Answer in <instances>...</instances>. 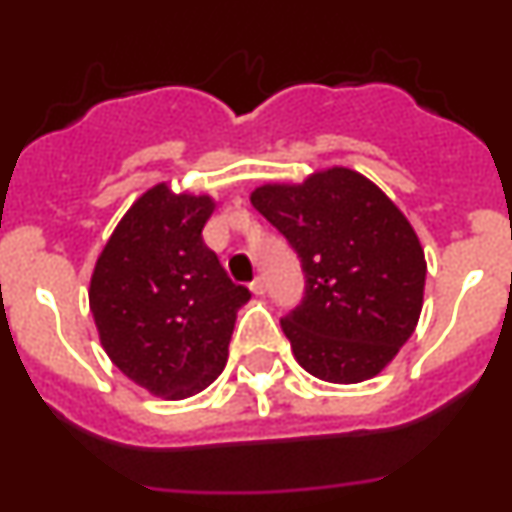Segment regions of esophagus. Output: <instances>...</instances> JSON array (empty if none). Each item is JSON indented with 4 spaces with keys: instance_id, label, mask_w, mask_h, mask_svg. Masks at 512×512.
<instances>
[{
    "instance_id": "obj_1",
    "label": "esophagus",
    "mask_w": 512,
    "mask_h": 512,
    "mask_svg": "<svg viewBox=\"0 0 512 512\" xmlns=\"http://www.w3.org/2000/svg\"><path fill=\"white\" fill-rule=\"evenodd\" d=\"M250 289H252V294H257V297H260V294H265V292H267L265 277H255V280H252Z\"/></svg>"
}]
</instances>
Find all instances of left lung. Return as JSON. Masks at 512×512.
I'll return each mask as SVG.
<instances>
[{
    "label": "left lung",
    "instance_id": "8db88e82",
    "mask_svg": "<svg viewBox=\"0 0 512 512\" xmlns=\"http://www.w3.org/2000/svg\"><path fill=\"white\" fill-rule=\"evenodd\" d=\"M250 203L287 237L307 277L302 304L280 322L297 364L329 384L381 374L423 307L426 257L406 215L344 165L260 185Z\"/></svg>",
    "mask_w": 512,
    "mask_h": 512
}]
</instances>
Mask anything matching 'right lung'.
I'll return each instance as SVG.
<instances>
[{"label":"right lung","instance_id":"right-lung-1","mask_svg":"<svg viewBox=\"0 0 512 512\" xmlns=\"http://www.w3.org/2000/svg\"><path fill=\"white\" fill-rule=\"evenodd\" d=\"M213 210L210 195L153 185L116 225L91 275L101 347L160 399H188L223 374L237 309L250 299L203 242Z\"/></svg>","mask_w":512,"mask_h":512}]
</instances>
